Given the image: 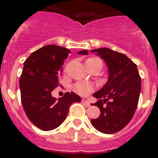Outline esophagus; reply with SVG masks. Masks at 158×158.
<instances>
[{
  "instance_id": "1",
  "label": "esophagus",
  "mask_w": 158,
  "mask_h": 158,
  "mask_svg": "<svg viewBox=\"0 0 158 158\" xmlns=\"http://www.w3.org/2000/svg\"><path fill=\"white\" fill-rule=\"evenodd\" d=\"M82 103L85 104L87 107H89V106H90V103H89V100H87V99H82Z\"/></svg>"
}]
</instances>
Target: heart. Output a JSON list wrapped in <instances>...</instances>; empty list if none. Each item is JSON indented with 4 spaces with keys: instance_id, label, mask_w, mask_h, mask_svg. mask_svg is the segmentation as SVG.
<instances>
[{
    "instance_id": "heart-1",
    "label": "heart",
    "mask_w": 158,
    "mask_h": 158,
    "mask_svg": "<svg viewBox=\"0 0 158 158\" xmlns=\"http://www.w3.org/2000/svg\"><path fill=\"white\" fill-rule=\"evenodd\" d=\"M88 60H90V61H100V62H101L99 58H89V59ZM75 89H76V91L79 94L85 96V95H88L92 90H93V87H92L90 85H89V84L78 83L77 84L76 86H75Z\"/></svg>"
}]
</instances>
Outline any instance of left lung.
<instances>
[{"label": "left lung", "instance_id": "obj_1", "mask_svg": "<svg viewBox=\"0 0 158 158\" xmlns=\"http://www.w3.org/2000/svg\"><path fill=\"white\" fill-rule=\"evenodd\" d=\"M90 51L104 60L108 71L107 83L93 95L98 99L93 105L100 108V115L91 123L101 133H116L127 125L136 111L141 77L137 65L125 54L106 47ZM78 54L87 55L88 51Z\"/></svg>", "mask_w": 158, "mask_h": 158}]
</instances>
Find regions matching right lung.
Instances as JSON below:
<instances>
[{
	"mask_svg": "<svg viewBox=\"0 0 158 158\" xmlns=\"http://www.w3.org/2000/svg\"><path fill=\"white\" fill-rule=\"evenodd\" d=\"M69 53L65 47L47 45L31 54L23 63L19 78L22 105L29 120L43 131L59 127L68 115L69 106L81 100L73 92L58 99L51 96L59 85L58 78Z\"/></svg>",
	"mask_w": 158,
	"mask_h": 158,
	"instance_id": "add662e5",
	"label": "right lung"
}]
</instances>
